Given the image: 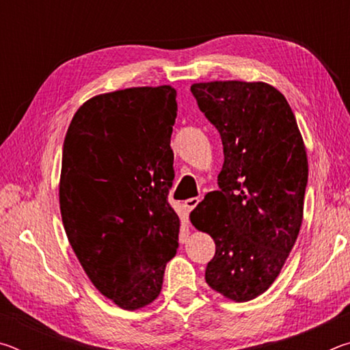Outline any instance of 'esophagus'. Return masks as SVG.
I'll return each instance as SVG.
<instances>
[{
	"label": "esophagus",
	"mask_w": 350,
	"mask_h": 350,
	"mask_svg": "<svg viewBox=\"0 0 350 350\" xmlns=\"http://www.w3.org/2000/svg\"><path fill=\"white\" fill-rule=\"evenodd\" d=\"M199 202H200V199H198V198H191V199L185 200V208H187V211H191V210L196 208V205H198Z\"/></svg>",
	"instance_id": "34e87169"
}]
</instances>
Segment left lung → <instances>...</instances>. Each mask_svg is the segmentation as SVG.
<instances>
[{
  "mask_svg": "<svg viewBox=\"0 0 350 350\" xmlns=\"http://www.w3.org/2000/svg\"><path fill=\"white\" fill-rule=\"evenodd\" d=\"M191 92L224 145L219 189L189 215L216 244L205 281L245 303L275 282L299 234L309 174L304 140L286 97L269 83H194Z\"/></svg>",
  "mask_w": 350,
  "mask_h": 350,
  "instance_id": "obj_1",
  "label": "left lung"
}]
</instances>
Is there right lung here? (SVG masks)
<instances>
[{
    "mask_svg": "<svg viewBox=\"0 0 350 350\" xmlns=\"http://www.w3.org/2000/svg\"><path fill=\"white\" fill-rule=\"evenodd\" d=\"M173 86L98 94L77 109L63 144L60 211L85 273L125 310L157 298L179 247L173 185Z\"/></svg>",
    "mask_w": 350,
    "mask_h": 350,
    "instance_id": "right-lung-1",
    "label": "right lung"
}]
</instances>
